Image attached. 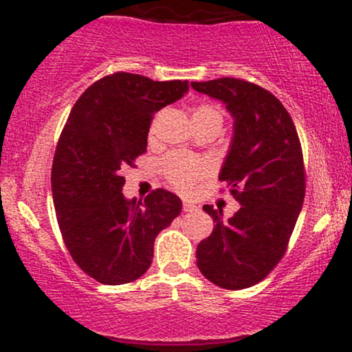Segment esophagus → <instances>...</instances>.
<instances>
[{"label":"esophagus","mask_w":352,"mask_h":352,"mask_svg":"<svg viewBox=\"0 0 352 352\" xmlns=\"http://www.w3.org/2000/svg\"><path fill=\"white\" fill-rule=\"evenodd\" d=\"M193 210H197L195 205L190 204V201H184V212H193Z\"/></svg>","instance_id":"obj_1"}]
</instances>
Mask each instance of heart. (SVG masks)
Returning <instances> with one entry per match:
<instances>
[{"label":"heart","instance_id":"1","mask_svg":"<svg viewBox=\"0 0 352 352\" xmlns=\"http://www.w3.org/2000/svg\"><path fill=\"white\" fill-rule=\"evenodd\" d=\"M221 112L215 106L210 104H201L193 111V120L195 124L205 122H220L221 124ZM164 173L175 188L187 192L200 180L201 177L208 175L212 172V164L208 160L197 159V157L184 155V153H172L162 164Z\"/></svg>","mask_w":352,"mask_h":352}]
</instances>
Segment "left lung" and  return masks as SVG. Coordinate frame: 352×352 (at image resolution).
<instances>
[{"mask_svg": "<svg viewBox=\"0 0 352 352\" xmlns=\"http://www.w3.org/2000/svg\"><path fill=\"white\" fill-rule=\"evenodd\" d=\"M200 94L221 100L233 117V137L218 179L240 210L205 205L212 235L197 246V266L213 285L243 289L268 274L286 252L305 200L301 144L292 116L272 92L243 79L192 82Z\"/></svg>", "mask_w": 352, "mask_h": 352, "instance_id": "1", "label": "left lung"}]
</instances>
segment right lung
Listing matches in <instances>:
<instances>
[{"mask_svg": "<svg viewBox=\"0 0 352 352\" xmlns=\"http://www.w3.org/2000/svg\"><path fill=\"white\" fill-rule=\"evenodd\" d=\"M187 92V80L116 72L87 87L67 117L51 172L56 217L72 260L102 285L142 276L157 235L182 212L164 188L125 199L120 168L147 151L152 116Z\"/></svg>", "mask_w": 352, "mask_h": 352, "instance_id": "1", "label": "right lung"}]
</instances>
